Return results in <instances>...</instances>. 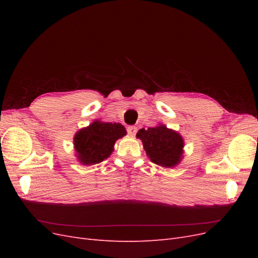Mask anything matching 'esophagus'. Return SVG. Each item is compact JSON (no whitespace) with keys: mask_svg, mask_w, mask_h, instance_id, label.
<instances>
[{"mask_svg":"<svg viewBox=\"0 0 258 258\" xmlns=\"http://www.w3.org/2000/svg\"><path fill=\"white\" fill-rule=\"evenodd\" d=\"M137 131H138V128H137L136 126H129V127L127 128V132H128V135H129V136H131V137L136 136Z\"/></svg>","mask_w":258,"mask_h":258,"instance_id":"1","label":"esophagus"}]
</instances>
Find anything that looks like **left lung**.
<instances>
[{
  "label": "left lung",
  "mask_w": 258,
  "mask_h": 258,
  "mask_svg": "<svg viewBox=\"0 0 258 258\" xmlns=\"http://www.w3.org/2000/svg\"><path fill=\"white\" fill-rule=\"evenodd\" d=\"M137 137L142 140L147 156L156 165L172 168L181 161L184 142L177 132L160 124L140 129Z\"/></svg>",
  "instance_id": "1"
}]
</instances>
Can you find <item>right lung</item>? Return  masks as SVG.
Masks as SVG:
<instances>
[{
    "label": "right lung",
    "instance_id": "1",
    "mask_svg": "<svg viewBox=\"0 0 258 258\" xmlns=\"http://www.w3.org/2000/svg\"><path fill=\"white\" fill-rule=\"evenodd\" d=\"M126 134V129L120 123L93 121L89 127L75 135L77 158L83 165H95L103 161L112 154L116 140Z\"/></svg>",
    "mask_w": 258,
    "mask_h": 258
}]
</instances>
